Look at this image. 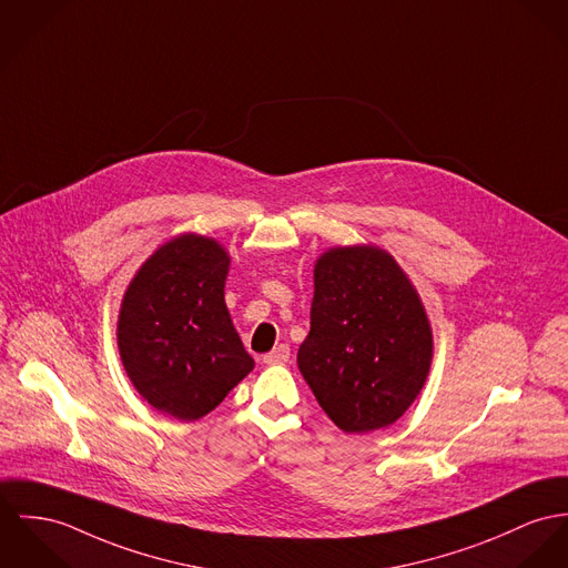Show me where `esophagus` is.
<instances>
[{"label": "esophagus", "instance_id": "1", "mask_svg": "<svg viewBox=\"0 0 568 568\" xmlns=\"http://www.w3.org/2000/svg\"><path fill=\"white\" fill-rule=\"evenodd\" d=\"M287 361H290V346L287 344H278L276 348L263 356L265 365H283Z\"/></svg>", "mask_w": 568, "mask_h": 568}]
</instances>
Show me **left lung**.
Here are the masks:
<instances>
[{
  "label": "left lung",
  "instance_id": "left-lung-1",
  "mask_svg": "<svg viewBox=\"0 0 568 568\" xmlns=\"http://www.w3.org/2000/svg\"><path fill=\"white\" fill-rule=\"evenodd\" d=\"M311 331L298 369L348 435L395 424L422 392L433 328L419 294L378 246H337L313 270Z\"/></svg>",
  "mask_w": 568,
  "mask_h": 568
}]
</instances>
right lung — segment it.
Segmentation results:
<instances>
[{
  "instance_id": "right-lung-1",
  "label": "right lung",
  "mask_w": 568,
  "mask_h": 568,
  "mask_svg": "<svg viewBox=\"0 0 568 568\" xmlns=\"http://www.w3.org/2000/svg\"><path fill=\"white\" fill-rule=\"evenodd\" d=\"M229 253L183 233L140 265L119 313V352L133 387L160 413L194 422L255 367L224 305Z\"/></svg>"
}]
</instances>
